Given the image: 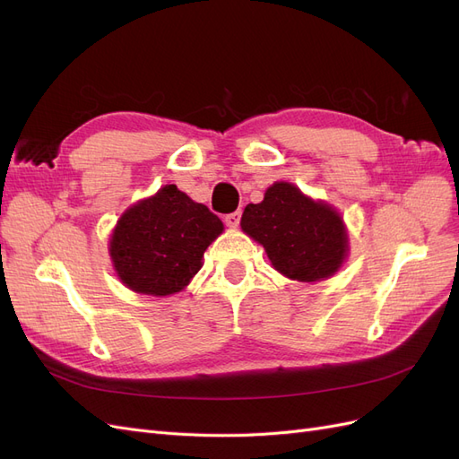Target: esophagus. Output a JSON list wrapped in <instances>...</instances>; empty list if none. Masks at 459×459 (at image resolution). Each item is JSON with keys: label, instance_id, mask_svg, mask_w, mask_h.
I'll list each match as a JSON object with an SVG mask.
<instances>
[{"label": "esophagus", "instance_id": "obj_1", "mask_svg": "<svg viewBox=\"0 0 459 459\" xmlns=\"http://www.w3.org/2000/svg\"><path fill=\"white\" fill-rule=\"evenodd\" d=\"M224 221H226V226H230V228H238L239 221H241V211H235V212L226 214Z\"/></svg>", "mask_w": 459, "mask_h": 459}]
</instances>
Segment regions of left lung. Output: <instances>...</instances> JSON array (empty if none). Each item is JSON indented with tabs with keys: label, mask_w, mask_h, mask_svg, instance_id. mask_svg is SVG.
Instances as JSON below:
<instances>
[{
	"label": "left lung",
	"mask_w": 459,
	"mask_h": 459,
	"mask_svg": "<svg viewBox=\"0 0 459 459\" xmlns=\"http://www.w3.org/2000/svg\"><path fill=\"white\" fill-rule=\"evenodd\" d=\"M241 228L266 248L277 272L297 281L325 280L349 251L339 212L287 182L273 184L262 203L247 204Z\"/></svg>",
	"instance_id": "8db88e82"
}]
</instances>
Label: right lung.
<instances>
[{
	"label": "right lung",
	"instance_id": "1",
	"mask_svg": "<svg viewBox=\"0 0 459 459\" xmlns=\"http://www.w3.org/2000/svg\"><path fill=\"white\" fill-rule=\"evenodd\" d=\"M224 230L221 220L176 186L122 214L110 239V258L122 283L135 293L166 297L201 270V258Z\"/></svg>",
	"mask_w": 459,
	"mask_h": 459
}]
</instances>
